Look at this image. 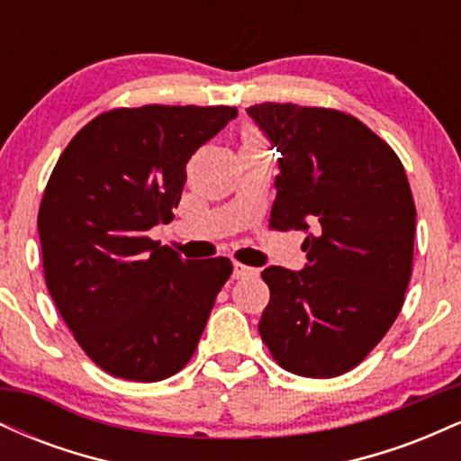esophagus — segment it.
<instances>
[{"label":"esophagus","instance_id":"esophagus-1","mask_svg":"<svg viewBox=\"0 0 461 461\" xmlns=\"http://www.w3.org/2000/svg\"><path fill=\"white\" fill-rule=\"evenodd\" d=\"M258 268L245 267V264L234 262V279H247V277H256Z\"/></svg>","mask_w":461,"mask_h":461}]
</instances>
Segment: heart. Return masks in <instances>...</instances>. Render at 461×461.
<instances>
[{"label": "heart", "instance_id": "obj_1", "mask_svg": "<svg viewBox=\"0 0 461 461\" xmlns=\"http://www.w3.org/2000/svg\"><path fill=\"white\" fill-rule=\"evenodd\" d=\"M258 142H262L260 136H258L256 131H247V134H245V145H258Z\"/></svg>", "mask_w": 461, "mask_h": 461}]
</instances>
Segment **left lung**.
I'll return each instance as SVG.
<instances>
[{"label": "left lung", "instance_id": "obj_1", "mask_svg": "<svg viewBox=\"0 0 461 461\" xmlns=\"http://www.w3.org/2000/svg\"><path fill=\"white\" fill-rule=\"evenodd\" d=\"M282 153L271 225L303 230V271L268 267L260 336L301 377H338L379 345L411 277L416 205L399 156L356 116L330 108H247Z\"/></svg>", "mask_w": 461, "mask_h": 461}]
</instances>
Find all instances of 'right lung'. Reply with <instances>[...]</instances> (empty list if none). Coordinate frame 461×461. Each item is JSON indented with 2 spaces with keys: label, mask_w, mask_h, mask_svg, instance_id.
Listing matches in <instances>:
<instances>
[{
  "label": "right lung",
  "mask_w": 461,
  "mask_h": 461,
  "mask_svg": "<svg viewBox=\"0 0 461 461\" xmlns=\"http://www.w3.org/2000/svg\"><path fill=\"white\" fill-rule=\"evenodd\" d=\"M230 105H142L95 116L58 158L39 210L45 282L88 357L160 382L193 357L227 258L190 262L151 240L182 199L186 162L236 119Z\"/></svg>",
  "instance_id": "1"
}]
</instances>
